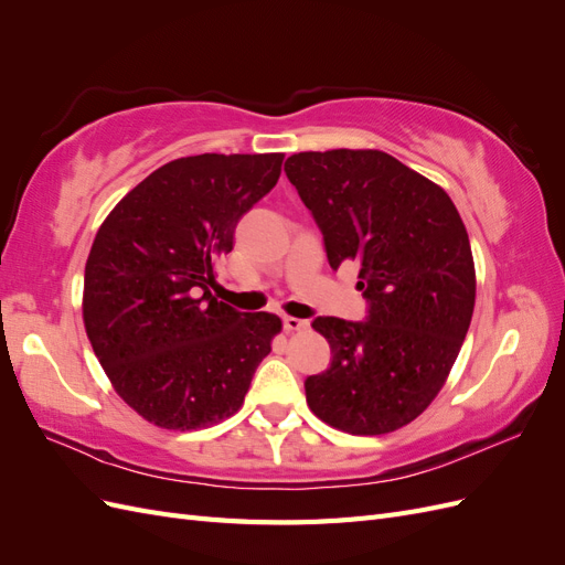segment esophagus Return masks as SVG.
<instances>
[{
	"mask_svg": "<svg viewBox=\"0 0 565 565\" xmlns=\"http://www.w3.org/2000/svg\"><path fill=\"white\" fill-rule=\"evenodd\" d=\"M282 328H285L287 332H301V330L309 328V320H301V318L285 316V318H282Z\"/></svg>",
	"mask_w": 565,
	"mask_h": 565,
	"instance_id": "1",
	"label": "esophagus"
}]
</instances>
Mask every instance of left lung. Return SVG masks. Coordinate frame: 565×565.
<instances>
[{"label":"left lung","mask_w":565,"mask_h":565,"mask_svg":"<svg viewBox=\"0 0 565 565\" xmlns=\"http://www.w3.org/2000/svg\"><path fill=\"white\" fill-rule=\"evenodd\" d=\"M285 174L337 270L358 262L365 320L318 316L330 367L306 377L313 415L353 436L396 431L422 415L467 337L476 276L448 193L382 150L297 152Z\"/></svg>","instance_id":"left-lung-1"}]
</instances>
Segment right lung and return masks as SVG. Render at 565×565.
I'll list each match as a JSON object with an SVG mask.
<instances>
[{"mask_svg":"<svg viewBox=\"0 0 565 565\" xmlns=\"http://www.w3.org/2000/svg\"><path fill=\"white\" fill-rule=\"evenodd\" d=\"M282 152L179 158L119 200L84 268V328L115 391L162 429L241 409L282 328L273 313L216 301V259L278 183Z\"/></svg>","mask_w":565,"mask_h":565,"instance_id":"obj_1","label":"right lung"}]
</instances>
